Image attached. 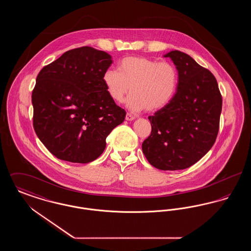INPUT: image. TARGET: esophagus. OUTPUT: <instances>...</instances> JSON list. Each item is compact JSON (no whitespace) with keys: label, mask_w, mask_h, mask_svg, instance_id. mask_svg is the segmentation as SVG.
<instances>
[{"label":"esophagus","mask_w":251,"mask_h":251,"mask_svg":"<svg viewBox=\"0 0 251 251\" xmlns=\"http://www.w3.org/2000/svg\"><path fill=\"white\" fill-rule=\"evenodd\" d=\"M125 119H126V120H128V121H131V120H134L135 118H134L132 115H131V114L127 113V114H126V118H125Z\"/></svg>","instance_id":"obj_1"}]
</instances>
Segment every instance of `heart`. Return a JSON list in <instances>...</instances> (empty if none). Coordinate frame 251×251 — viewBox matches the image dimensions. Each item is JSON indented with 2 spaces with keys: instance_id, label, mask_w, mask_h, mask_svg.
<instances>
[{
  "instance_id": "obj_1",
  "label": "heart",
  "mask_w": 251,
  "mask_h": 251,
  "mask_svg": "<svg viewBox=\"0 0 251 251\" xmlns=\"http://www.w3.org/2000/svg\"><path fill=\"white\" fill-rule=\"evenodd\" d=\"M102 82L114 101L122 102L131 88L128 107L136 112L146 108L155 112L166 107L174 98L179 75L170 63L131 56L120 61L119 72L111 69L105 71Z\"/></svg>"
}]
</instances>
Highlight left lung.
I'll list each match as a JSON object with an SVG mask.
<instances>
[{
  "label": "left lung",
  "instance_id": "8db88e82",
  "mask_svg": "<svg viewBox=\"0 0 251 251\" xmlns=\"http://www.w3.org/2000/svg\"><path fill=\"white\" fill-rule=\"evenodd\" d=\"M164 57L176 66L178 88L166 107L149 117L151 132L142 151L156 168L179 170L196 164L215 144L222 97L213 73L190 55L171 50Z\"/></svg>",
  "mask_w": 251,
  "mask_h": 251
}]
</instances>
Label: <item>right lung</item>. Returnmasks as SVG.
Masks as SVG:
<instances>
[{
	"instance_id": "1",
	"label": "right lung",
	"mask_w": 251,
	"mask_h": 251,
	"mask_svg": "<svg viewBox=\"0 0 251 251\" xmlns=\"http://www.w3.org/2000/svg\"><path fill=\"white\" fill-rule=\"evenodd\" d=\"M113 63L91 47L66 51L45 66L32 93L34 129L60 160L86 164L106 147V137L126 116L108 95L102 75Z\"/></svg>"
}]
</instances>
